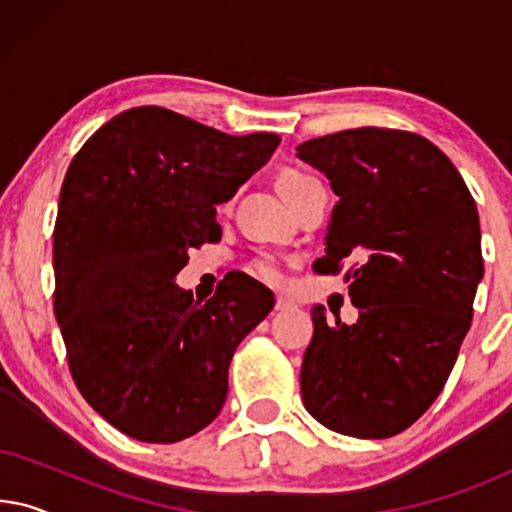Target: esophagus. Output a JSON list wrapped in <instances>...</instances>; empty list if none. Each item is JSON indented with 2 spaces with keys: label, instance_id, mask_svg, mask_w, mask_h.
Here are the masks:
<instances>
[{
  "label": "esophagus",
  "instance_id": "34e87169",
  "mask_svg": "<svg viewBox=\"0 0 512 512\" xmlns=\"http://www.w3.org/2000/svg\"><path fill=\"white\" fill-rule=\"evenodd\" d=\"M296 307V300L289 298V296H277L275 298V310L284 312V310H293Z\"/></svg>",
  "mask_w": 512,
  "mask_h": 512
}]
</instances>
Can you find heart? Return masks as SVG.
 <instances>
[{"label": "heart", "mask_w": 512, "mask_h": 512, "mask_svg": "<svg viewBox=\"0 0 512 512\" xmlns=\"http://www.w3.org/2000/svg\"><path fill=\"white\" fill-rule=\"evenodd\" d=\"M312 184H317V179L300 170H286L282 177H279V188H282L284 198L289 202L296 200L298 195L303 193L305 188H310ZM249 270L254 272L258 279H263V282L268 284H279L284 279L282 263H279V258L272 254H261L258 258H254L249 265Z\"/></svg>", "instance_id": "heart-1"}]
</instances>
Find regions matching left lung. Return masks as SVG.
<instances>
[{
	"instance_id": "obj_1",
	"label": "left lung",
	"mask_w": 512,
	"mask_h": 512,
	"mask_svg": "<svg viewBox=\"0 0 512 512\" xmlns=\"http://www.w3.org/2000/svg\"><path fill=\"white\" fill-rule=\"evenodd\" d=\"M340 202L319 275L345 270L356 324L312 310L300 368L310 415L354 438H389L443 391L482 279L480 219L452 160L408 130L356 128L298 146Z\"/></svg>"
}]
</instances>
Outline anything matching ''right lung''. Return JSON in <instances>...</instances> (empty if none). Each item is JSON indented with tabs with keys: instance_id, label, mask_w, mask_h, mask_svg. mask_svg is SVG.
<instances>
[{
	"instance_id": "1",
	"label": "right lung",
	"mask_w": 512,
	"mask_h": 512,
	"mask_svg": "<svg viewBox=\"0 0 512 512\" xmlns=\"http://www.w3.org/2000/svg\"><path fill=\"white\" fill-rule=\"evenodd\" d=\"M163 107L104 123L62 181L53 230V312L90 408L142 443H177L212 422L235 349L275 305L235 272L195 303L174 284L188 249L221 240L216 205L277 149Z\"/></svg>"
}]
</instances>
